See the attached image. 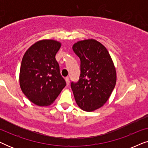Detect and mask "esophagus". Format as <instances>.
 I'll return each instance as SVG.
<instances>
[{
    "label": "esophagus",
    "instance_id": "1",
    "mask_svg": "<svg viewBox=\"0 0 148 148\" xmlns=\"http://www.w3.org/2000/svg\"><path fill=\"white\" fill-rule=\"evenodd\" d=\"M65 81H66V84L67 86H69L70 84V82H69V77H66L65 78Z\"/></svg>",
    "mask_w": 148,
    "mask_h": 148
}]
</instances>
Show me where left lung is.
Returning a JSON list of instances; mask_svg holds the SVG:
<instances>
[{
    "label": "left lung",
    "instance_id": "1",
    "mask_svg": "<svg viewBox=\"0 0 148 148\" xmlns=\"http://www.w3.org/2000/svg\"><path fill=\"white\" fill-rule=\"evenodd\" d=\"M73 50L81 60V74L71 87L78 106L86 112L100 108L108 100L116 82V73L110 54L96 40L79 41Z\"/></svg>",
    "mask_w": 148,
    "mask_h": 148
}]
</instances>
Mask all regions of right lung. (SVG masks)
I'll list each match as a JSON object with an SVG mask.
<instances>
[{
  "label": "right lung",
  "instance_id": "right-lung-1",
  "mask_svg": "<svg viewBox=\"0 0 148 148\" xmlns=\"http://www.w3.org/2000/svg\"><path fill=\"white\" fill-rule=\"evenodd\" d=\"M60 46L61 44L56 40H40L30 46L23 55L19 73L20 88L38 106L52 104L66 86L55 58Z\"/></svg>",
  "mask_w": 148,
  "mask_h": 148
}]
</instances>
